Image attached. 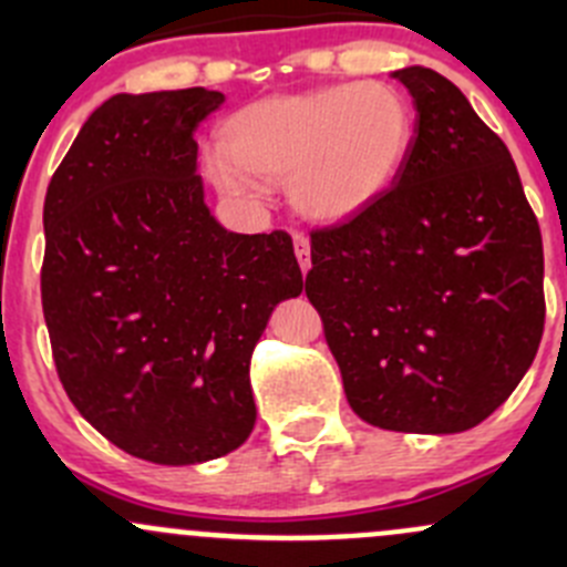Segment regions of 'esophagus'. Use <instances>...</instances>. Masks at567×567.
Instances as JSON below:
<instances>
[{
	"label": "esophagus",
	"instance_id": "1",
	"mask_svg": "<svg viewBox=\"0 0 567 567\" xmlns=\"http://www.w3.org/2000/svg\"><path fill=\"white\" fill-rule=\"evenodd\" d=\"M293 249H296V257H299V266L301 271H310V238L305 236V233H293Z\"/></svg>",
	"mask_w": 567,
	"mask_h": 567
}]
</instances>
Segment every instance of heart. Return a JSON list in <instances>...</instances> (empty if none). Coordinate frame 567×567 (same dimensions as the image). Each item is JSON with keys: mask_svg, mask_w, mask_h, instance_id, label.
Returning <instances> with one entry per match:
<instances>
[{"mask_svg": "<svg viewBox=\"0 0 567 567\" xmlns=\"http://www.w3.org/2000/svg\"><path fill=\"white\" fill-rule=\"evenodd\" d=\"M414 142V112L394 84H326L244 106L205 158L227 194L257 199L288 186L305 219L348 221L398 181Z\"/></svg>", "mask_w": 567, "mask_h": 567, "instance_id": "b5f03b06", "label": "heart"}]
</instances>
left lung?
I'll list each match as a JSON object with an SVG mask.
<instances>
[{"instance_id":"obj_1","label":"left lung","mask_w":567,"mask_h":567,"mask_svg":"<svg viewBox=\"0 0 567 567\" xmlns=\"http://www.w3.org/2000/svg\"><path fill=\"white\" fill-rule=\"evenodd\" d=\"M409 158L384 197L312 233L307 299L351 409L400 433H461L529 370L546 320L540 227L505 142L431 68Z\"/></svg>"}]
</instances>
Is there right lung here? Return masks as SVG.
<instances>
[{
	"instance_id": "obj_1",
	"label": "right lung",
	"mask_w": 567,
	"mask_h": 567,
	"mask_svg": "<svg viewBox=\"0 0 567 567\" xmlns=\"http://www.w3.org/2000/svg\"><path fill=\"white\" fill-rule=\"evenodd\" d=\"M216 90L120 93L82 125L43 205V316L79 414L162 466L249 439V359L305 288L288 233H230L205 205L197 125Z\"/></svg>"
}]
</instances>
